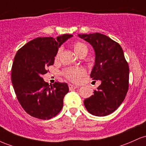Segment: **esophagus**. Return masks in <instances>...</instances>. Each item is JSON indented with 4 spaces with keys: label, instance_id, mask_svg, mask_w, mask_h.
I'll return each instance as SVG.
<instances>
[{
    "label": "esophagus",
    "instance_id": "esophagus-1",
    "mask_svg": "<svg viewBox=\"0 0 146 146\" xmlns=\"http://www.w3.org/2000/svg\"><path fill=\"white\" fill-rule=\"evenodd\" d=\"M77 88H78V87L76 86H74V85H72V84L69 85V88H70V90H72L76 89Z\"/></svg>",
    "mask_w": 146,
    "mask_h": 146
}]
</instances>
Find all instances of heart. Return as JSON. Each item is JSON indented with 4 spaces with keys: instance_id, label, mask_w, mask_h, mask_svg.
I'll use <instances>...</instances> for the list:
<instances>
[{
    "instance_id": "1",
    "label": "heart",
    "mask_w": 146,
    "mask_h": 146,
    "mask_svg": "<svg viewBox=\"0 0 146 146\" xmlns=\"http://www.w3.org/2000/svg\"><path fill=\"white\" fill-rule=\"evenodd\" d=\"M73 48L74 52L79 55L81 56H86L88 52V46L84 43V42L81 41H76L73 44ZM60 54V49H58L56 54L55 56V59L57 60L59 58ZM86 74V70L82 68H68L65 69L63 72V75L65 76L67 79L70 81L76 83L79 81L80 78L82 76Z\"/></svg>"
}]
</instances>
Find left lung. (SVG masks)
Segmentation results:
<instances>
[{"label":"left lung","instance_id":"left-lung-1","mask_svg":"<svg viewBox=\"0 0 146 146\" xmlns=\"http://www.w3.org/2000/svg\"><path fill=\"white\" fill-rule=\"evenodd\" d=\"M90 43L95 52V63L90 77L101 81L94 94L84 100L90 114L104 117L114 112L122 104L129 88V66L122 47L104 34H78Z\"/></svg>","mask_w":146,"mask_h":146}]
</instances>
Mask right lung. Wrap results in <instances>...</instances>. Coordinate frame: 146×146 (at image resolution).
Here are the masks:
<instances>
[{"label":"right lung","mask_w":146,"mask_h":146,"mask_svg":"<svg viewBox=\"0 0 146 146\" xmlns=\"http://www.w3.org/2000/svg\"><path fill=\"white\" fill-rule=\"evenodd\" d=\"M71 34L38 37L18 50L11 68V79L18 101L27 114L37 119H50L61 110L67 83L55 82L49 86L42 76L54 64L59 47Z\"/></svg>","instance_id":"add662e5"}]
</instances>
